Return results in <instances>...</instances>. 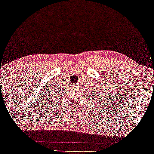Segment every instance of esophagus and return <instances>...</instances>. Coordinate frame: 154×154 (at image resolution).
<instances>
[{"mask_svg":"<svg viewBox=\"0 0 154 154\" xmlns=\"http://www.w3.org/2000/svg\"><path fill=\"white\" fill-rule=\"evenodd\" d=\"M76 87H77V88H79V86H78V85H76Z\"/></svg>","mask_w":154,"mask_h":154,"instance_id":"obj_1","label":"esophagus"}]
</instances>
